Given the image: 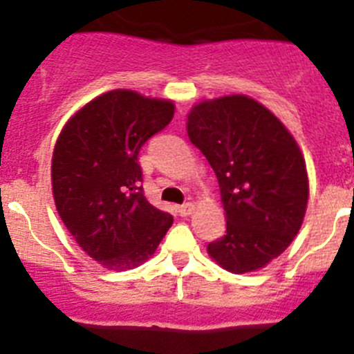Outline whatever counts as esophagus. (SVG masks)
Returning a JSON list of instances; mask_svg holds the SVG:
<instances>
[{
	"mask_svg": "<svg viewBox=\"0 0 354 354\" xmlns=\"http://www.w3.org/2000/svg\"><path fill=\"white\" fill-rule=\"evenodd\" d=\"M193 211H195V205H193L192 202H187V204H183L179 207V214L183 216V218H186V216L193 214Z\"/></svg>",
	"mask_w": 354,
	"mask_h": 354,
	"instance_id": "obj_1",
	"label": "esophagus"
}]
</instances>
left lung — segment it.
<instances>
[{
	"mask_svg": "<svg viewBox=\"0 0 354 354\" xmlns=\"http://www.w3.org/2000/svg\"><path fill=\"white\" fill-rule=\"evenodd\" d=\"M186 129L218 177L227 218L209 257L236 274L261 270L286 252L305 218L308 175L298 143L264 104L241 93L195 104Z\"/></svg>",
	"mask_w": 354,
	"mask_h": 354,
	"instance_id": "1",
	"label": "left lung"
}]
</instances>
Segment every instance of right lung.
Wrapping results in <instances>:
<instances>
[{"label": "right lung", "instance_id": "right-lung-1", "mask_svg": "<svg viewBox=\"0 0 354 354\" xmlns=\"http://www.w3.org/2000/svg\"><path fill=\"white\" fill-rule=\"evenodd\" d=\"M168 99L117 88L68 118L56 140L51 184L56 211L77 245L111 271L154 255L174 218L143 195L140 149L170 124Z\"/></svg>", "mask_w": 354, "mask_h": 354}]
</instances>
